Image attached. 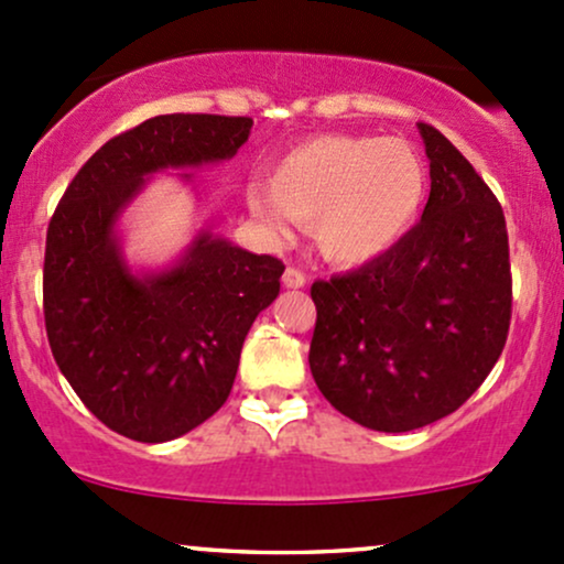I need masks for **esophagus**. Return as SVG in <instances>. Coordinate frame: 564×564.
<instances>
[{"mask_svg": "<svg viewBox=\"0 0 564 564\" xmlns=\"http://www.w3.org/2000/svg\"><path fill=\"white\" fill-rule=\"evenodd\" d=\"M282 284H284V288H290V290H299V288H303V284H306V274H303L301 269H295V265H288V269H284V274H282Z\"/></svg>", "mask_w": 564, "mask_h": 564, "instance_id": "34e87169", "label": "esophagus"}]
</instances>
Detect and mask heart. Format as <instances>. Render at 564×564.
Masks as SVG:
<instances>
[{
	"label": "heart",
	"mask_w": 564,
	"mask_h": 564,
	"mask_svg": "<svg viewBox=\"0 0 564 564\" xmlns=\"http://www.w3.org/2000/svg\"><path fill=\"white\" fill-rule=\"evenodd\" d=\"M426 194V170L404 141L322 135L293 145L274 162L269 183H250L252 218L276 237L293 220L333 263H365L413 226Z\"/></svg>",
	"instance_id": "1"
}]
</instances>
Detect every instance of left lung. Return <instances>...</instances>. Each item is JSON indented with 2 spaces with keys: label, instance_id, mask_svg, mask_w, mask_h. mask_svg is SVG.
<instances>
[{
  "label": "left lung",
  "instance_id": "1",
  "mask_svg": "<svg viewBox=\"0 0 564 564\" xmlns=\"http://www.w3.org/2000/svg\"><path fill=\"white\" fill-rule=\"evenodd\" d=\"M419 130L432 175L421 224L370 263L312 284L316 386L346 419L391 434L469 400L511 322L501 205L440 130Z\"/></svg>",
  "mask_w": 564,
  "mask_h": 564
}]
</instances>
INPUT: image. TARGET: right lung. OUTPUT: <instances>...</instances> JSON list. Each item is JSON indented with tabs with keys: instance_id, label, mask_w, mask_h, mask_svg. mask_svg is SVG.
Here are the masks:
<instances>
[{
	"instance_id": "1",
	"label": "right lung",
	"mask_w": 564,
	"mask_h": 564,
	"mask_svg": "<svg viewBox=\"0 0 564 564\" xmlns=\"http://www.w3.org/2000/svg\"><path fill=\"white\" fill-rule=\"evenodd\" d=\"M250 128V117L218 113L145 119L82 164L50 218V349L85 408L128 440H175L218 413L284 263L202 231L178 263L138 276L113 224L151 173L231 160Z\"/></svg>"
}]
</instances>
